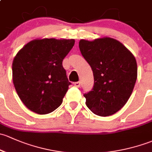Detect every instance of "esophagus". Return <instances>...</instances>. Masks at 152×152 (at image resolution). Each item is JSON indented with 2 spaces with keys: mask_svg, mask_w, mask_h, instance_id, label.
<instances>
[{
  "mask_svg": "<svg viewBox=\"0 0 152 152\" xmlns=\"http://www.w3.org/2000/svg\"><path fill=\"white\" fill-rule=\"evenodd\" d=\"M74 86L75 87H77V88H79L80 86V82H75V83H74Z\"/></svg>",
  "mask_w": 152,
  "mask_h": 152,
  "instance_id": "esophagus-1",
  "label": "esophagus"
}]
</instances>
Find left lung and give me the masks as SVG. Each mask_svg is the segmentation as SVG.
Wrapping results in <instances>:
<instances>
[{
	"mask_svg": "<svg viewBox=\"0 0 152 152\" xmlns=\"http://www.w3.org/2000/svg\"><path fill=\"white\" fill-rule=\"evenodd\" d=\"M79 48L94 79L92 91L84 94L87 107L100 116L115 113L133 91L137 75L135 58L121 42L110 37L81 39Z\"/></svg>",
	"mask_w": 152,
	"mask_h": 152,
	"instance_id": "obj_1",
	"label": "left lung"
}]
</instances>
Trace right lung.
Here are the masks:
<instances>
[{
	"label": "right lung",
	"mask_w": 152,
	"mask_h": 152,
	"mask_svg": "<svg viewBox=\"0 0 152 152\" xmlns=\"http://www.w3.org/2000/svg\"><path fill=\"white\" fill-rule=\"evenodd\" d=\"M75 39H37L26 44L12 63L15 90L30 110L44 115L61 104L69 82L62 62Z\"/></svg>",
	"instance_id": "add662e5"
}]
</instances>
